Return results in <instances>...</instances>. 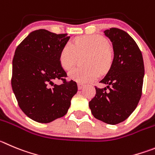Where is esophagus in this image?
<instances>
[{
  "label": "esophagus",
  "instance_id": "esophagus-1",
  "mask_svg": "<svg viewBox=\"0 0 155 155\" xmlns=\"http://www.w3.org/2000/svg\"><path fill=\"white\" fill-rule=\"evenodd\" d=\"M84 86V85L82 84V83H78V89H82V87Z\"/></svg>",
  "mask_w": 155,
  "mask_h": 155
}]
</instances>
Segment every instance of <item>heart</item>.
<instances>
[{
    "label": "heart",
    "instance_id": "1",
    "mask_svg": "<svg viewBox=\"0 0 155 155\" xmlns=\"http://www.w3.org/2000/svg\"><path fill=\"white\" fill-rule=\"evenodd\" d=\"M108 47V41L101 36L79 37L62 49L60 64L65 70H69L76 63L77 56L88 53L84 60L87 67L74 68L69 73V77L80 83L93 82L99 78V73H105L112 66L113 56Z\"/></svg>",
    "mask_w": 155,
    "mask_h": 155
}]
</instances>
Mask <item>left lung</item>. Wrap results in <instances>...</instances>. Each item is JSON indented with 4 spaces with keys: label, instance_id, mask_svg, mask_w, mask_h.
<instances>
[{
    "label": "left lung",
    "instance_id": "left-lung-1",
    "mask_svg": "<svg viewBox=\"0 0 155 155\" xmlns=\"http://www.w3.org/2000/svg\"><path fill=\"white\" fill-rule=\"evenodd\" d=\"M104 34L112 43L114 59L108 73L100 81L107 86L103 89L95 86L96 93L89 105L95 118L117 125L127 119L139 102L144 61L136 42L128 33L112 27Z\"/></svg>",
    "mask_w": 155,
    "mask_h": 155
}]
</instances>
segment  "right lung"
<instances>
[{
  "mask_svg": "<svg viewBox=\"0 0 155 155\" xmlns=\"http://www.w3.org/2000/svg\"><path fill=\"white\" fill-rule=\"evenodd\" d=\"M69 40L67 34L44 29L31 32L17 46L13 59L11 86L21 110L40 123L64 116L77 92L76 82L66 81L60 54ZM56 79L62 84L53 83Z\"/></svg>",
  "mask_w": 155,
  "mask_h": 155,
  "instance_id": "right-lung-1",
  "label": "right lung"
}]
</instances>
